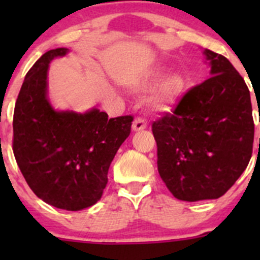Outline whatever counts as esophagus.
Here are the masks:
<instances>
[{
    "instance_id": "obj_1",
    "label": "esophagus",
    "mask_w": 260,
    "mask_h": 260,
    "mask_svg": "<svg viewBox=\"0 0 260 260\" xmlns=\"http://www.w3.org/2000/svg\"><path fill=\"white\" fill-rule=\"evenodd\" d=\"M146 127H147V122L145 119H143V118H141V117L136 118L135 122H133V124H132L133 131H136V132H137V131L145 129Z\"/></svg>"
}]
</instances>
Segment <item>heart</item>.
Masks as SVG:
<instances>
[{
    "instance_id": "obj_1",
    "label": "heart",
    "mask_w": 260,
    "mask_h": 260,
    "mask_svg": "<svg viewBox=\"0 0 260 260\" xmlns=\"http://www.w3.org/2000/svg\"><path fill=\"white\" fill-rule=\"evenodd\" d=\"M158 77L159 74L156 73L142 86L143 88H149L154 81L158 79ZM183 90H185V80H183V78L180 74L169 75L154 88L151 96L152 106L158 109V111H166L172 104L179 101Z\"/></svg>"
}]
</instances>
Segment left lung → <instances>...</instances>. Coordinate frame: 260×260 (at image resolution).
<instances>
[{"mask_svg":"<svg viewBox=\"0 0 260 260\" xmlns=\"http://www.w3.org/2000/svg\"><path fill=\"white\" fill-rule=\"evenodd\" d=\"M211 77L188 89L171 113L152 123L159 176L176 199H219L250 161L254 120L243 77L205 50Z\"/></svg>","mask_w":260,"mask_h":260,"instance_id":"1","label":"left lung"}]
</instances>
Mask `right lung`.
<instances>
[{
	"mask_svg": "<svg viewBox=\"0 0 260 260\" xmlns=\"http://www.w3.org/2000/svg\"><path fill=\"white\" fill-rule=\"evenodd\" d=\"M68 49L49 50L26 74L14 112L12 149L21 174L38 198L57 209L94 205L108 182V170L131 133L133 115L108 118L56 112L48 98V69Z\"/></svg>",
	"mask_w": 260,
	"mask_h": 260,
	"instance_id": "obj_1",
	"label": "right lung"
}]
</instances>
